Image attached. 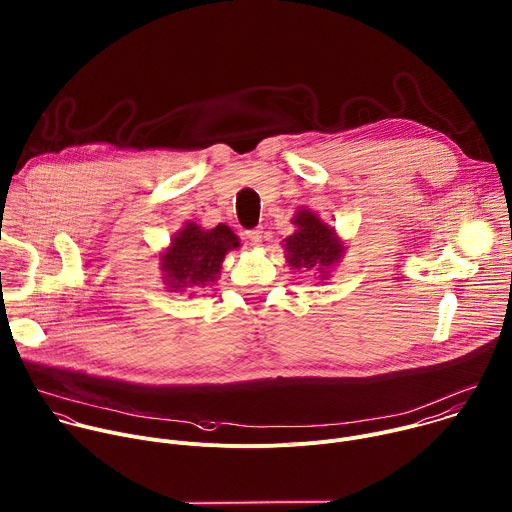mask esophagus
Segmentation results:
<instances>
[{
	"instance_id": "obj_1",
	"label": "esophagus",
	"mask_w": 512,
	"mask_h": 512,
	"mask_svg": "<svg viewBox=\"0 0 512 512\" xmlns=\"http://www.w3.org/2000/svg\"><path fill=\"white\" fill-rule=\"evenodd\" d=\"M244 236H246V240H248L252 246H256V248H258V246H262V238H264V236H262V230H260V228H256V230H248Z\"/></svg>"
}]
</instances>
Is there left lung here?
<instances>
[{
	"mask_svg": "<svg viewBox=\"0 0 512 512\" xmlns=\"http://www.w3.org/2000/svg\"><path fill=\"white\" fill-rule=\"evenodd\" d=\"M294 234L282 240L284 258L292 270L313 272L321 282L331 278L347 246L333 226L311 208H298L292 216Z\"/></svg>",
	"mask_w": 512,
	"mask_h": 512,
	"instance_id": "left-lung-1",
	"label": "left lung"
}]
</instances>
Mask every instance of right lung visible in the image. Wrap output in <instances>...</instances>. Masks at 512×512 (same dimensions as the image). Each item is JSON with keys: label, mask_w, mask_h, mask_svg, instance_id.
<instances>
[{"label": "right lung", "mask_w": 512, "mask_h": 512, "mask_svg": "<svg viewBox=\"0 0 512 512\" xmlns=\"http://www.w3.org/2000/svg\"><path fill=\"white\" fill-rule=\"evenodd\" d=\"M236 248H240V238L230 226L201 228L191 220L185 222L159 254L165 288L169 292L189 290V296H193L195 288L216 284L226 254Z\"/></svg>", "instance_id": "add662e5"}]
</instances>
